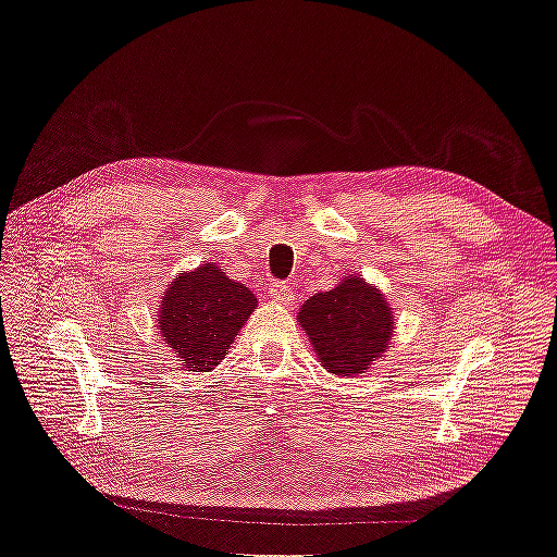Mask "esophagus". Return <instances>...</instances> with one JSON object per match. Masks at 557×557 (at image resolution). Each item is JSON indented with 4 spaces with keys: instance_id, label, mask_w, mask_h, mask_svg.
<instances>
[{
    "instance_id": "esophagus-1",
    "label": "esophagus",
    "mask_w": 557,
    "mask_h": 557,
    "mask_svg": "<svg viewBox=\"0 0 557 557\" xmlns=\"http://www.w3.org/2000/svg\"><path fill=\"white\" fill-rule=\"evenodd\" d=\"M267 295L272 301H281V305H290L293 301V290L290 285H285L283 281H272L267 285Z\"/></svg>"
}]
</instances>
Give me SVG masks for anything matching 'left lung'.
Segmentation results:
<instances>
[{"mask_svg": "<svg viewBox=\"0 0 557 557\" xmlns=\"http://www.w3.org/2000/svg\"><path fill=\"white\" fill-rule=\"evenodd\" d=\"M320 362L332 374L352 376L372 364L391 342L395 318L374 285L358 276L318 293L299 311Z\"/></svg>", "mask_w": 557, "mask_h": 557, "instance_id": "left-lung-1", "label": "left lung"}]
</instances>
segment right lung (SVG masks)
I'll return each mask as SVG.
<instances>
[{
	"instance_id": "obj_1",
	"label": "right lung",
	"mask_w": 557,
	"mask_h": 557,
	"mask_svg": "<svg viewBox=\"0 0 557 557\" xmlns=\"http://www.w3.org/2000/svg\"><path fill=\"white\" fill-rule=\"evenodd\" d=\"M256 305L250 288L207 262L172 281L162 297L158 327L188 372H209L225 358Z\"/></svg>"
}]
</instances>
